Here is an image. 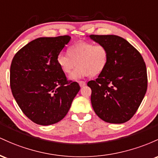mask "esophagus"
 Wrapping results in <instances>:
<instances>
[{"instance_id": "esophagus-1", "label": "esophagus", "mask_w": 158, "mask_h": 158, "mask_svg": "<svg viewBox=\"0 0 158 158\" xmlns=\"http://www.w3.org/2000/svg\"><path fill=\"white\" fill-rule=\"evenodd\" d=\"M78 83H79V85H80V86H81V87H84L85 85H86V82H85V81H79Z\"/></svg>"}]
</instances>
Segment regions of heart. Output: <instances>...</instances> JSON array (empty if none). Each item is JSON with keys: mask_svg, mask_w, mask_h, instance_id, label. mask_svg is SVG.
<instances>
[{"mask_svg": "<svg viewBox=\"0 0 158 158\" xmlns=\"http://www.w3.org/2000/svg\"><path fill=\"white\" fill-rule=\"evenodd\" d=\"M68 54L60 53L56 62L60 69L69 74L77 65L71 75V79L76 80L86 76H96L102 73L109 60L107 48L102 44L81 41L69 48Z\"/></svg>", "mask_w": 158, "mask_h": 158, "instance_id": "b5f03b06", "label": "heart"}]
</instances>
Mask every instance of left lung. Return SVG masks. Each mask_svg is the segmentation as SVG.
Returning a JSON list of instances; mask_svg holds the SVG:
<instances>
[{
    "label": "left lung",
    "instance_id": "obj_1",
    "mask_svg": "<svg viewBox=\"0 0 158 158\" xmlns=\"http://www.w3.org/2000/svg\"><path fill=\"white\" fill-rule=\"evenodd\" d=\"M90 39L107 48L105 69L87 83L91 103L99 118L109 123L130 120L146 95L148 78L143 56L127 40L115 35H90Z\"/></svg>",
    "mask_w": 158,
    "mask_h": 158
}]
</instances>
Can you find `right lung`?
<instances>
[{
  "label": "right lung",
  "instance_id": "right-lung-1",
  "mask_svg": "<svg viewBox=\"0 0 158 158\" xmlns=\"http://www.w3.org/2000/svg\"><path fill=\"white\" fill-rule=\"evenodd\" d=\"M71 40L69 36L40 37L14 56L10 66V87L22 112L34 123L50 125L69 110L80 90L68 81L56 58Z\"/></svg>",
  "mask_w": 158,
  "mask_h": 158
}]
</instances>
